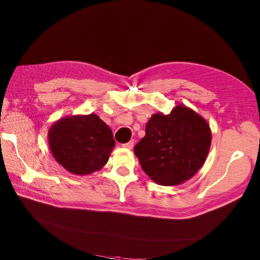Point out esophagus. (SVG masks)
Masks as SVG:
<instances>
[{
	"instance_id": "1",
	"label": "esophagus",
	"mask_w": 260,
	"mask_h": 260,
	"mask_svg": "<svg viewBox=\"0 0 260 260\" xmlns=\"http://www.w3.org/2000/svg\"><path fill=\"white\" fill-rule=\"evenodd\" d=\"M133 146H134V141L133 140L125 143V144H123V147L127 148V150H131V148H133Z\"/></svg>"
}]
</instances>
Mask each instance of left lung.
<instances>
[{
  "mask_svg": "<svg viewBox=\"0 0 260 260\" xmlns=\"http://www.w3.org/2000/svg\"><path fill=\"white\" fill-rule=\"evenodd\" d=\"M210 145L211 131L206 119L184 105H178L169 115H152L134 153L153 181L178 185L202 167Z\"/></svg>",
  "mask_w": 260,
  "mask_h": 260,
  "instance_id": "1",
  "label": "left lung"
}]
</instances>
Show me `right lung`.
Wrapping results in <instances>:
<instances>
[{
	"mask_svg": "<svg viewBox=\"0 0 260 260\" xmlns=\"http://www.w3.org/2000/svg\"><path fill=\"white\" fill-rule=\"evenodd\" d=\"M48 140L54 159L77 175L101 170L115 146L112 129L96 114L59 119L49 129Z\"/></svg>",
	"mask_w": 260,
	"mask_h": 260,
	"instance_id": "obj_1",
	"label": "right lung"
}]
</instances>
